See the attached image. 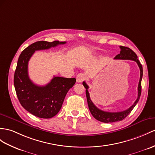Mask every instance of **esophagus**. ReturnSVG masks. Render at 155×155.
I'll return each instance as SVG.
<instances>
[{"instance_id":"obj_1","label":"esophagus","mask_w":155,"mask_h":155,"mask_svg":"<svg viewBox=\"0 0 155 155\" xmlns=\"http://www.w3.org/2000/svg\"><path fill=\"white\" fill-rule=\"evenodd\" d=\"M85 75L83 74H79L76 76V81L78 83H81L85 80Z\"/></svg>"}]
</instances>
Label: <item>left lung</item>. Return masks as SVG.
<instances>
[{"label": "left lung", "instance_id": "left-lung-1", "mask_svg": "<svg viewBox=\"0 0 155 155\" xmlns=\"http://www.w3.org/2000/svg\"><path fill=\"white\" fill-rule=\"evenodd\" d=\"M120 53L115 56L114 59H119V60H134V61L136 62L137 65L140 70V79H139V85H138V97L137 100L135 101L134 104L131 106L129 108L127 109L126 110H124L122 112H105L103 110H101L100 109L98 108L95 104H93L92 101L91 100L89 93L88 91L89 86L86 84L85 81L83 82V85L86 89V97L87 100V104L89 109L91 113L93 116L99 120L100 122H104V123H112L118 121H122L126 117L130 114V113L133 110L135 105L137 104L138 101L139 100V98L141 96V80L143 77V67L140 62L137 59V56L135 53V52L131 50V48L120 46Z\"/></svg>", "mask_w": 155, "mask_h": 155}]
</instances>
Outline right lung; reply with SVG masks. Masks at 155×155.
<instances>
[{
	"instance_id": "right-lung-1",
	"label": "right lung",
	"mask_w": 155,
	"mask_h": 155,
	"mask_svg": "<svg viewBox=\"0 0 155 155\" xmlns=\"http://www.w3.org/2000/svg\"><path fill=\"white\" fill-rule=\"evenodd\" d=\"M66 43L37 41L25 48L19 56L14 77L18 99L26 110L39 118H51L58 114L68 91L76 80L54 76L46 85H37L29 78L28 62L35 51L45 50Z\"/></svg>"
}]
</instances>
